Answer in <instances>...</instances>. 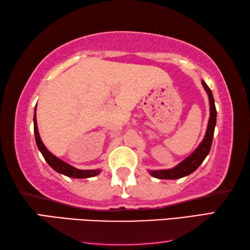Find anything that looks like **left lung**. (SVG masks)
Instances as JSON below:
<instances>
[{"instance_id": "obj_1", "label": "left lung", "mask_w": 250, "mask_h": 250, "mask_svg": "<svg viewBox=\"0 0 250 250\" xmlns=\"http://www.w3.org/2000/svg\"><path fill=\"white\" fill-rule=\"evenodd\" d=\"M203 86H204L205 90L208 95L209 99V105H210V117L208 120V125H207L205 138L203 139V141L197 149L193 152V153L186 158L183 162H181L179 166L175 167L170 168V170H159V171H150L149 173L156 177V179H162V180H176L184 177L186 175L191 174L196 168L201 166L203 161L205 160L207 154L209 153L211 142H213L214 137V130L215 125H216V108H215L214 103V97L211 94V90L209 87L205 83L204 80H202Z\"/></svg>"}]
</instances>
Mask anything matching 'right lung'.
<instances>
[{"label":"right lung","mask_w":250,"mask_h":250,"mask_svg":"<svg viewBox=\"0 0 250 250\" xmlns=\"http://www.w3.org/2000/svg\"><path fill=\"white\" fill-rule=\"evenodd\" d=\"M34 133H35V140L39 150L42 152L46 162L49 164V167H52L55 171L62 174L67 175L69 177H75V179H86V177H92L98 175L100 171L99 170H78L74 167L67 164L64 161L59 160L56 156L53 155L50 152L46 149L44 143L42 142L39 130H37V121H36V107H35V113H34Z\"/></svg>","instance_id":"right-lung-1"}]
</instances>
